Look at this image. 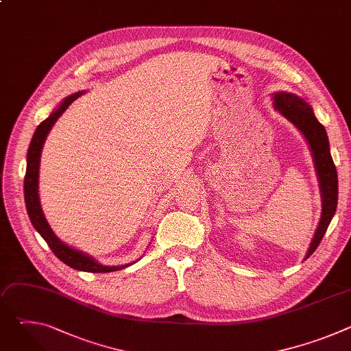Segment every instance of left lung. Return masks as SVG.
Wrapping results in <instances>:
<instances>
[{
    "mask_svg": "<svg viewBox=\"0 0 351 351\" xmlns=\"http://www.w3.org/2000/svg\"><path fill=\"white\" fill-rule=\"evenodd\" d=\"M274 108L306 138L313 156L315 173L321 191L322 213L319 223L304 257L307 260L319 245L337 207V172L330 156V147L325 128L318 122L313 107L303 97L287 91H276L272 94Z\"/></svg>",
    "mask_w": 351,
    "mask_h": 351,
    "instance_id": "obj_1",
    "label": "left lung"
}]
</instances>
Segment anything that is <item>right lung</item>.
Here are the masks:
<instances>
[{"label":"right lung","instance_id":"1","mask_svg":"<svg viewBox=\"0 0 351 351\" xmlns=\"http://www.w3.org/2000/svg\"><path fill=\"white\" fill-rule=\"evenodd\" d=\"M86 91H77L73 93L68 97H65L60 106L49 114V117L43 121L30 141L29 149H27V160H26V175H25V203H26V210L27 215L30 218L32 225L34 229L40 233V236L45 240L48 247L53 250V253L60 258L64 264L68 267L77 269V271H84V272H94V274H106V272H114L123 269L130 264L125 265H103L98 261H95L93 257L88 254L79 252V250L68 245L64 243L51 229V226L48 225L41 204H40V195H38V173H40V160H41V152L45 143V138L49 133V130L53 129L54 123L58 121V118L64 114V111L75 101L76 98L83 95ZM136 263V261H134Z\"/></svg>","mask_w":351,"mask_h":351}]
</instances>
